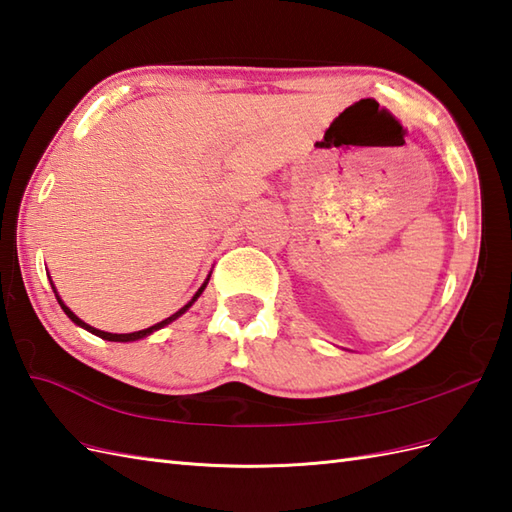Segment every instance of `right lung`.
<instances>
[{
    "instance_id": "obj_1",
    "label": "right lung",
    "mask_w": 512,
    "mask_h": 512,
    "mask_svg": "<svg viewBox=\"0 0 512 512\" xmlns=\"http://www.w3.org/2000/svg\"><path fill=\"white\" fill-rule=\"evenodd\" d=\"M209 277L211 275H207V279H205V283H202L200 285V288H198V292L192 296V301H189L187 305H183L181 307V310H178V312H174L172 316H168V318H165V320H161V323H157V325H152V327H148V329H141V331H133V334H111V331H102V329H95V327H91V325H87L85 323V320H82V318H78L74 312H71L69 310V307L63 303V299H61V296H58V292H56V288H54V283H52V290H54V294H56V301H58V305H61V310L67 314V318L71 320V323H76L78 327H82V329H87L89 331V334H93V336H98V338H102V340H109V342H135V340H141V338H148L150 334H154V331H159V329H163L165 325H170V323H174V320L178 318V316H183L187 310H189V307H192L196 301H198V296L202 294V292H205V288H207V283H209Z\"/></svg>"
}]
</instances>
